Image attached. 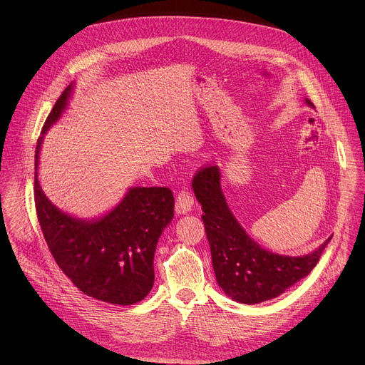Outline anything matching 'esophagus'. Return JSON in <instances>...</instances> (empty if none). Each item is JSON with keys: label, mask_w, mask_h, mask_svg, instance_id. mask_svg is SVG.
<instances>
[{"label": "esophagus", "mask_w": 365, "mask_h": 365, "mask_svg": "<svg viewBox=\"0 0 365 365\" xmlns=\"http://www.w3.org/2000/svg\"><path fill=\"white\" fill-rule=\"evenodd\" d=\"M193 203H195L193 195L189 190H186V189L180 190L178 193V196H176V203H175L176 214H180V215L182 214H187L193 207Z\"/></svg>", "instance_id": "esophagus-1"}]
</instances>
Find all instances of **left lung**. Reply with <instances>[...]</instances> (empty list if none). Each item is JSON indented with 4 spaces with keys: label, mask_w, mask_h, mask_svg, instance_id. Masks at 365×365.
I'll return each mask as SVG.
<instances>
[{
    "label": "left lung",
    "mask_w": 365,
    "mask_h": 365,
    "mask_svg": "<svg viewBox=\"0 0 365 365\" xmlns=\"http://www.w3.org/2000/svg\"><path fill=\"white\" fill-rule=\"evenodd\" d=\"M309 106L314 107L309 99ZM217 166L200 168L192 180L196 199L202 205V221L210 241L217 282L232 300L255 304L282 294L306 277L331 241L302 257L280 255L258 245L231 214L221 190Z\"/></svg>",
    "instance_id": "left-lung-1"
}]
</instances>
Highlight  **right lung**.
<instances>
[{"instance_id": "obj_1", "label": "right lung", "mask_w": 365, "mask_h": 365, "mask_svg": "<svg viewBox=\"0 0 365 365\" xmlns=\"http://www.w3.org/2000/svg\"><path fill=\"white\" fill-rule=\"evenodd\" d=\"M72 86L44 121L34 155V202L43 237L56 264L85 294L114 304L143 300L154 283V251L173 220L169 187H131L114 210L96 221L73 218L51 203L37 180L38 153L46 131L68 106Z\"/></svg>"}]
</instances>
